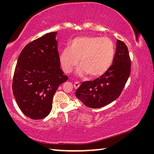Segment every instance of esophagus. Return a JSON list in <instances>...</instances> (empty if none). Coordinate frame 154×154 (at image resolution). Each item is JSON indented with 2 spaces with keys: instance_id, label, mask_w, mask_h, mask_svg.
<instances>
[{
  "instance_id": "1",
  "label": "esophagus",
  "mask_w": 154,
  "mask_h": 154,
  "mask_svg": "<svg viewBox=\"0 0 154 154\" xmlns=\"http://www.w3.org/2000/svg\"><path fill=\"white\" fill-rule=\"evenodd\" d=\"M79 85H80V83H79V82H75V83H74V88H75V89H77V88H78L79 87Z\"/></svg>"
}]
</instances>
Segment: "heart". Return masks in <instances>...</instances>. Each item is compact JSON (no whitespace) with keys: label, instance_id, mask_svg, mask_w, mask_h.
<instances>
[{"label":"heart","instance_id":"heart-1","mask_svg":"<svg viewBox=\"0 0 154 154\" xmlns=\"http://www.w3.org/2000/svg\"><path fill=\"white\" fill-rule=\"evenodd\" d=\"M115 55V46L110 38L98 36H79L72 39L69 48L60 54L63 71L69 73L78 64L79 75L89 73L91 77L103 75L110 68Z\"/></svg>","mask_w":154,"mask_h":154}]
</instances>
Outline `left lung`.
Instances as JSON below:
<instances>
[{"label":"left lung","instance_id":"obj_1","mask_svg":"<svg viewBox=\"0 0 154 154\" xmlns=\"http://www.w3.org/2000/svg\"><path fill=\"white\" fill-rule=\"evenodd\" d=\"M130 58L123 41L117 40L113 64L100 77L84 82L76 90L75 96L85 106L100 108L118 98L123 90L130 73Z\"/></svg>","mask_w":154,"mask_h":154}]
</instances>
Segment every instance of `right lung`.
I'll return each mask as SVG.
<instances>
[{
    "mask_svg": "<svg viewBox=\"0 0 154 154\" xmlns=\"http://www.w3.org/2000/svg\"><path fill=\"white\" fill-rule=\"evenodd\" d=\"M56 35L45 34L27 44L18 57L13 93L20 110L30 119L48 116L54 94L68 79L60 69Z\"/></svg>",
    "mask_w": 154,
    "mask_h": 154,
    "instance_id": "right-lung-1",
    "label": "right lung"
}]
</instances>
